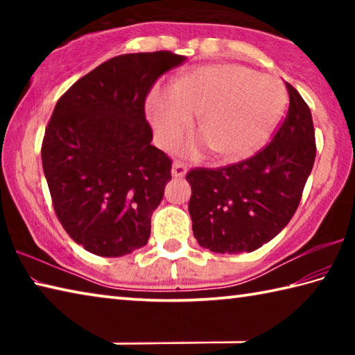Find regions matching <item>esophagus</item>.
I'll list each match as a JSON object with an SVG mask.
<instances>
[{"label": "esophagus", "instance_id": "obj_1", "mask_svg": "<svg viewBox=\"0 0 355 355\" xmlns=\"http://www.w3.org/2000/svg\"><path fill=\"white\" fill-rule=\"evenodd\" d=\"M171 173H172L173 178H183L186 175V167L183 164L175 163V164L172 166Z\"/></svg>", "mask_w": 355, "mask_h": 355}]
</instances>
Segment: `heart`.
I'll return each mask as SVG.
<instances>
[{
    "instance_id": "heart-1",
    "label": "heart",
    "mask_w": 355,
    "mask_h": 355,
    "mask_svg": "<svg viewBox=\"0 0 355 355\" xmlns=\"http://www.w3.org/2000/svg\"><path fill=\"white\" fill-rule=\"evenodd\" d=\"M286 103L277 78L236 64H211L177 78L171 89H155L146 112L161 147H172L199 114L200 133L180 144L178 153L199 159L213 150L222 161H241L266 146Z\"/></svg>"
}]
</instances>
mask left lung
Here are the masks:
<instances>
[{
	"mask_svg": "<svg viewBox=\"0 0 355 355\" xmlns=\"http://www.w3.org/2000/svg\"><path fill=\"white\" fill-rule=\"evenodd\" d=\"M290 106L269 146L243 163L192 169L189 214L202 248L216 254L254 252L284 230L313 169L310 107L286 83Z\"/></svg>",
	"mask_w": 355,
	"mask_h": 355,
	"instance_id": "left-lung-1",
	"label": "left lung"
}]
</instances>
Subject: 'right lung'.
Segmentation results:
<instances>
[{
  "instance_id": "add662e5",
  "label": "right lung",
  "mask_w": 355,
  "mask_h": 355,
  "mask_svg": "<svg viewBox=\"0 0 355 355\" xmlns=\"http://www.w3.org/2000/svg\"><path fill=\"white\" fill-rule=\"evenodd\" d=\"M184 59L171 51L112 58L55 106L42 142L44 173L64 230L91 254L122 257L148 241L172 161L150 146L144 103Z\"/></svg>"
}]
</instances>
